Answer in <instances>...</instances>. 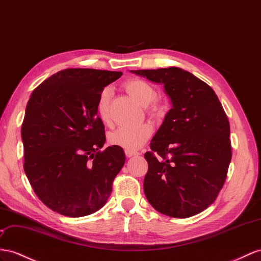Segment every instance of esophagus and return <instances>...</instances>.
Returning a JSON list of instances; mask_svg holds the SVG:
<instances>
[{"label":"esophagus","instance_id":"34e87169","mask_svg":"<svg viewBox=\"0 0 261 261\" xmlns=\"http://www.w3.org/2000/svg\"><path fill=\"white\" fill-rule=\"evenodd\" d=\"M125 155L128 158H131V156H136V155H139L140 153L137 152V151H133V150H125Z\"/></svg>","mask_w":261,"mask_h":261}]
</instances>
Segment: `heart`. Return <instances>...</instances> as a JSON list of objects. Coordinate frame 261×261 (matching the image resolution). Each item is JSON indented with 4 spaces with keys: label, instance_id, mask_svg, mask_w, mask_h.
Instances as JSON below:
<instances>
[{
    "label": "heart",
    "instance_id": "b5f03b06",
    "mask_svg": "<svg viewBox=\"0 0 261 261\" xmlns=\"http://www.w3.org/2000/svg\"><path fill=\"white\" fill-rule=\"evenodd\" d=\"M125 90L137 101L143 106H148V110L153 116L161 111L160 106L152 103L156 99L158 92L154 87L148 82L140 78H132L124 84ZM111 96L110 88H105L99 93L97 100V113L101 121L106 124H111L109 112V100ZM151 103L150 105L149 103ZM150 106H149L148 105ZM153 133V126L150 123H141L137 125H122L109 136V143L120 146L125 150H137L148 141Z\"/></svg>",
    "mask_w": 261,
    "mask_h": 261
}]
</instances>
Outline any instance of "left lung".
<instances>
[{
  "label": "left lung",
  "mask_w": 261,
  "mask_h": 261,
  "mask_svg": "<svg viewBox=\"0 0 261 261\" xmlns=\"http://www.w3.org/2000/svg\"><path fill=\"white\" fill-rule=\"evenodd\" d=\"M135 72L163 84L172 101L144 154V194L164 215L194 216L215 202L226 181L231 160L228 118L215 91L189 71L170 67Z\"/></svg>",
  "instance_id": "left-lung-1"
}]
</instances>
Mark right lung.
<instances>
[{
	"label": "right lung",
	"instance_id": "right-lung-1",
	"mask_svg": "<svg viewBox=\"0 0 261 261\" xmlns=\"http://www.w3.org/2000/svg\"><path fill=\"white\" fill-rule=\"evenodd\" d=\"M121 71L67 68L32 92L22 123L24 171L37 197L68 217L90 215L107 203L125 162L108 146L97 115L99 93Z\"/></svg>",
	"mask_w": 261,
	"mask_h": 261
}]
</instances>
